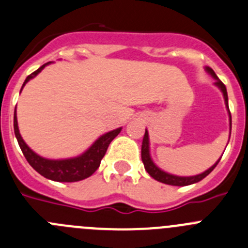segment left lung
Here are the masks:
<instances>
[{"mask_svg": "<svg viewBox=\"0 0 248 248\" xmlns=\"http://www.w3.org/2000/svg\"><path fill=\"white\" fill-rule=\"evenodd\" d=\"M205 71H207V73H209V75L215 79L214 82L215 87H218L219 89H220V92L223 93L226 110H228V113H229V124H230V135H231V113H230V110H229L228 92H226L225 85H224L223 82L217 77L215 72L213 71L210 67H205ZM230 135H229V140H230ZM221 156L218 159V160L215 161L214 165L210 166L208 170L203 171L202 173H198V175H194V176H177V175H173V173L166 172V171L161 170V169L159 168L154 161H153L152 155H150L149 133H148V131L145 129V133H144V137H143V143H142V161L143 164H144L145 171L149 173L153 179L156 180V181L159 182H163V184H166V185H171V186H188V185L197 184V182H200L201 180L204 179L205 176H208V175L214 170V168L218 165Z\"/></svg>", "mask_w": 248, "mask_h": 248, "instance_id": "8db88e82", "label": "left lung"}]
</instances>
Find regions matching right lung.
I'll use <instances>...</instances> for the list:
<instances>
[{"label": "right lung", "instance_id": "1", "mask_svg": "<svg viewBox=\"0 0 248 248\" xmlns=\"http://www.w3.org/2000/svg\"><path fill=\"white\" fill-rule=\"evenodd\" d=\"M51 62H47V63L43 64L40 68H38L31 75L28 76L27 79L23 83L22 89L30 79L35 78ZM22 89H20V92H22ZM13 127H15V135L18 140V144H19L20 149H22L23 154H24L25 159L30 164V166L35 171H38L41 176L57 182H77L92 176L93 173L95 172L99 166H100L101 159L105 155L108 144L112 142L113 138L116 137L122 129V127H119V128L112 129L108 133H104L84 153H82L80 155L75 156V158L47 159L36 154L24 142V140H23L19 133V128H18L17 111L16 110L15 119H13Z\"/></svg>", "mask_w": 248, "mask_h": 248}]
</instances>
